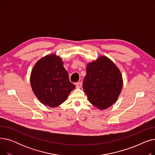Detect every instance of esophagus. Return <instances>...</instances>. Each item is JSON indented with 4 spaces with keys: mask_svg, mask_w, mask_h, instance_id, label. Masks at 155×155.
I'll return each instance as SVG.
<instances>
[{
    "mask_svg": "<svg viewBox=\"0 0 155 155\" xmlns=\"http://www.w3.org/2000/svg\"><path fill=\"white\" fill-rule=\"evenodd\" d=\"M82 84L81 83V82H77V83L75 84L76 87H77V88H80L82 87Z\"/></svg>",
    "mask_w": 155,
    "mask_h": 155,
    "instance_id": "34e87169",
    "label": "esophagus"
}]
</instances>
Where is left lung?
Returning a JSON list of instances; mask_svg holds the SVG:
<instances>
[{
    "label": "left lung",
    "mask_w": 155,
    "mask_h": 155,
    "mask_svg": "<svg viewBox=\"0 0 155 155\" xmlns=\"http://www.w3.org/2000/svg\"><path fill=\"white\" fill-rule=\"evenodd\" d=\"M123 86L120 70L107 56H101L87 64L83 88L89 102L97 109H106L114 104Z\"/></svg>",
    "instance_id": "8db88e82"
}]
</instances>
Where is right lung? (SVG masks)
Masks as SVG:
<instances>
[{"mask_svg":"<svg viewBox=\"0 0 155 155\" xmlns=\"http://www.w3.org/2000/svg\"><path fill=\"white\" fill-rule=\"evenodd\" d=\"M30 84L38 99L50 107L63 103L75 88L70 82L62 59L55 54H47L35 63L31 73Z\"/></svg>","mask_w":155,"mask_h":155,"instance_id":"right-lung-1","label":"right lung"}]
</instances>
